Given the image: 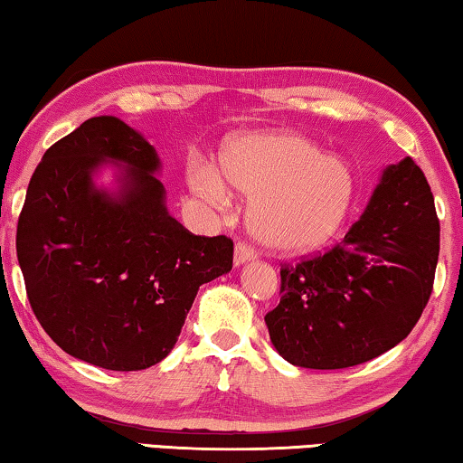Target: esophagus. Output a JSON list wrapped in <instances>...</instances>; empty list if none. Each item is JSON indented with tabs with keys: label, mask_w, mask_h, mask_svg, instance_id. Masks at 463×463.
<instances>
[{
	"label": "esophagus",
	"mask_w": 463,
	"mask_h": 463,
	"mask_svg": "<svg viewBox=\"0 0 463 463\" xmlns=\"http://www.w3.org/2000/svg\"><path fill=\"white\" fill-rule=\"evenodd\" d=\"M254 256H256V250L252 246L244 244V241H238L236 252H233V262H236V267L244 265V262H248V260H252Z\"/></svg>",
	"instance_id": "obj_1"
}]
</instances>
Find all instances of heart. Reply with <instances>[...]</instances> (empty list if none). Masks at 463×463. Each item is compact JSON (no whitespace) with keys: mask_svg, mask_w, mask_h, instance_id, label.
<instances>
[{"mask_svg":"<svg viewBox=\"0 0 463 463\" xmlns=\"http://www.w3.org/2000/svg\"><path fill=\"white\" fill-rule=\"evenodd\" d=\"M250 201L248 223L260 244L277 252H308L329 241L355 194L350 165L323 157L294 134H259L232 140L219 159L190 175L192 190L213 207L230 204L225 184Z\"/></svg>","mask_w":463,"mask_h":463,"instance_id":"heart-1","label":"heart"}]
</instances>
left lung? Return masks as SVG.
<instances>
[{
	"mask_svg": "<svg viewBox=\"0 0 463 463\" xmlns=\"http://www.w3.org/2000/svg\"><path fill=\"white\" fill-rule=\"evenodd\" d=\"M439 217L422 169L389 165L345 238L281 267V300L265 323L289 364L335 371L362 364L410 335L429 302Z\"/></svg>",
	"mask_w": 463,
	"mask_h": 463,
	"instance_id": "obj_1",
	"label": "left lung"
}]
</instances>
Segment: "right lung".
Listing matches in <instances>:
<instances>
[{
	"label": "right lung",
	"mask_w": 463,
	"mask_h": 463,
	"mask_svg": "<svg viewBox=\"0 0 463 463\" xmlns=\"http://www.w3.org/2000/svg\"><path fill=\"white\" fill-rule=\"evenodd\" d=\"M128 169L116 193L91 174ZM157 151L113 116L49 146L18 217L16 252L34 317L63 352L108 371H142L174 350L196 291L230 273L233 241L194 236L169 215Z\"/></svg>",
	"instance_id": "obj_1"
}]
</instances>
